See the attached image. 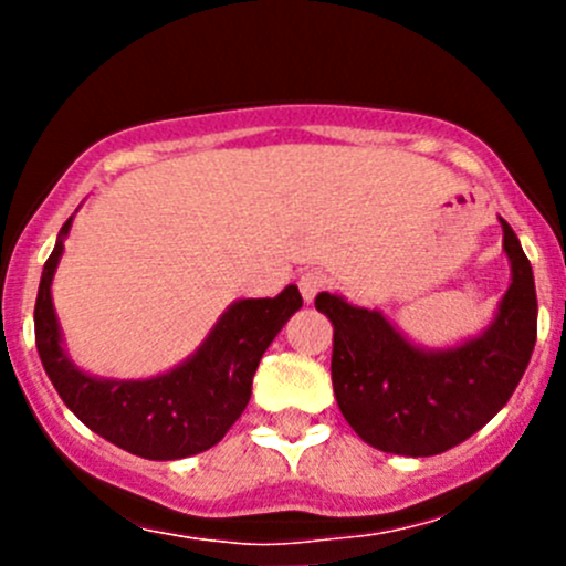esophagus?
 Returning <instances> with one entry per match:
<instances>
[{"label": "esophagus", "instance_id": "34e87169", "mask_svg": "<svg viewBox=\"0 0 566 566\" xmlns=\"http://www.w3.org/2000/svg\"><path fill=\"white\" fill-rule=\"evenodd\" d=\"M325 287V279L319 276L317 271H306L304 276L298 279V290H301V295H304V301L306 304H312V301L317 298V293L319 290Z\"/></svg>", "mask_w": 566, "mask_h": 566}]
</instances>
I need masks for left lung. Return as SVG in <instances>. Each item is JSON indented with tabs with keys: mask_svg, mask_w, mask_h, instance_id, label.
Instances as JSON below:
<instances>
[{
	"mask_svg": "<svg viewBox=\"0 0 566 566\" xmlns=\"http://www.w3.org/2000/svg\"><path fill=\"white\" fill-rule=\"evenodd\" d=\"M499 221L510 287L490 325L458 345H416L384 312L317 295V312L334 325L336 402L369 447L405 458L447 452L482 430L521 384L536 342L534 271L512 227Z\"/></svg>",
	"mask_w": 566,
	"mask_h": 566,
	"instance_id": "left-lung-1",
	"label": "left lung"
}]
</instances>
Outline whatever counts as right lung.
I'll use <instances>...</instances> for the list:
<instances>
[{
    "instance_id": "add662e5",
    "label": "right lung",
    "mask_w": 566,
    "mask_h": 566,
    "mask_svg": "<svg viewBox=\"0 0 566 566\" xmlns=\"http://www.w3.org/2000/svg\"><path fill=\"white\" fill-rule=\"evenodd\" d=\"M73 216L45 260L35 301V345L45 375L82 424L145 460H180L216 447L251 397V380L279 331L304 306L287 284L276 298H238L216 319L202 345L153 378L119 380L87 373L67 356L51 282Z\"/></svg>"
}]
</instances>
